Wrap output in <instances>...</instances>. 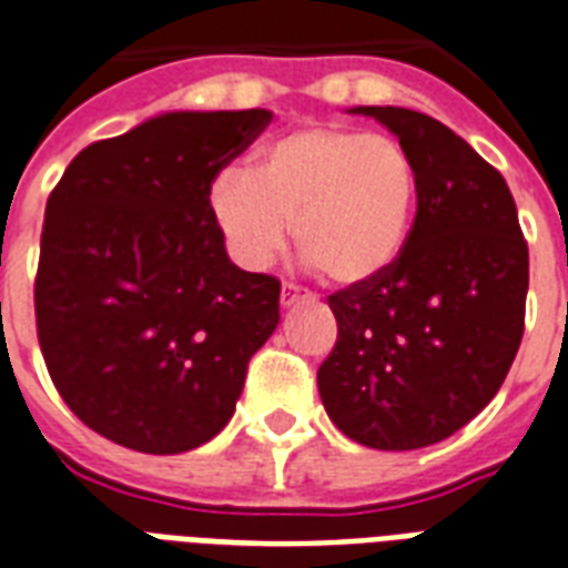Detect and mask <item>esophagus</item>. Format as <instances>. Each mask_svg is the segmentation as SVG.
<instances>
[{"label": "esophagus", "mask_w": 568, "mask_h": 568, "mask_svg": "<svg viewBox=\"0 0 568 568\" xmlns=\"http://www.w3.org/2000/svg\"><path fill=\"white\" fill-rule=\"evenodd\" d=\"M301 297H304V292H301V288H297L295 283H285V285H283V295H280V301H283V306L297 304Z\"/></svg>", "instance_id": "obj_1"}]
</instances>
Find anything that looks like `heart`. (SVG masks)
<instances>
[{
	"label": "heart",
	"instance_id": "b5f03b06",
	"mask_svg": "<svg viewBox=\"0 0 568 568\" xmlns=\"http://www.w3.org/2000/svg\"><path fill=\"white\" fill-rule=\"evenodd\" d=\"M418 174L394 138L306 125L267 144L250 168L222 171L210 213L234 258L264 267L288 222L306 262L327 283L358 285L397 262L413 229Z\"/></svg>",
	"mask_w": 568,
	"mask_h": 568
}]
</instances>
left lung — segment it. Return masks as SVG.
I'll return each mask as SVG.
<instances>
[{"label":"left lung","mask_w":568,"mask_h":568,"mask_svg":"<svg viewBox=\"0 0 568 568\" xmlns=\"http://www.w3.org/2000/svg\"><path fill=\"white\" fill-rule=\"evenodd\" d=\"M397 134L418 207L397 262L327 295L337 343L318 394L339 430L379 452L457 434L494 400L518 355L530 252L497 168L434 116L358 108Z\"/></svg>","instance_id":"obj_1"}]
</instances>
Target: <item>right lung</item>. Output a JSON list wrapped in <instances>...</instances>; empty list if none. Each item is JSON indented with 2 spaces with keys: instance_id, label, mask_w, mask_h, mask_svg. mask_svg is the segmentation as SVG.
<instances>
[{
  "instance_id": "obj_1",
  "label": "right lung",
  "mask_w": 568,
  "mask_h": 568,
  "mask_svg": "<svg viewBox=\"0 0 568 568\" xmlns=\"http://www.w3.org/2000/svg\"><path fill=\"white\" fill-rule=\"evenodd\" d=\"M271 111L165 113L71 159L44 210L38 346L87 427L180 455L234 415L280 280L229 262L210 186Z\"/></svg>"
}]
</instances>
